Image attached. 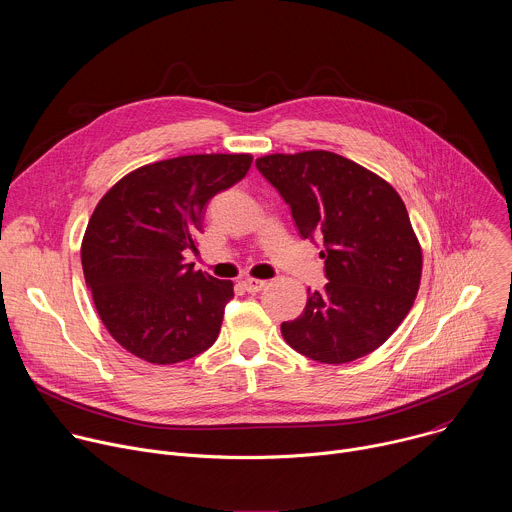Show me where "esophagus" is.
Here are the masks:
<instances>
[{
  "instance_id": "obj_1",
  "label": "esophagus",
  "mask_w": 512,
  "mask_h": 512,
  "mask_svg": "<svg viewBox=\"0 0 512 512\" xmlns=\"http://www.w3.org/2000/svg\"><path fill=\"white\" fill-rule=\"evenodd\" d=\"M241 285H243V289H245V291H249V294H257V291H261V289L267 285V281L247 277V279H243V281H241Z\"/></svg>"
}]
</instances>
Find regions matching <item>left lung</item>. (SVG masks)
I'll return each instance as SVG.
<instances>
[{
	"label": "left lung",
	"mask_w": 512,
	"mask_h": 512,
	"mask_svg": "<svg viewBox=\"0 0 512 512\" xmlns=\"http://www.w3.org/2000/svg\"><path fill=\"white\" fill-rule=\"evenodd\" d=\"M257 170L289 204L304 239H320L328 283L308 289L304 312L281 324L300 354L344 364L377 350L409 314L421 281V245L397 190L332 152L271 154Z\"/></svg>",
	"instance_id": "1"
}]
</instances>
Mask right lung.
Listing matches in <instances>:
<instances>
[{
  "label": "right lung",
  "instance_id": "add662e5",
  "mask_svg": "<svg viewBox=\"0 0 512 512\" xmlns=\"http://www.w3.org/2000/svg\"><path fill=\"white\" fill-rule=\"evenodd\" d=\"M251 154H194L141 166L97 204L81 245L87 287L107 332L133 356L176 364L221 332L233 281L184 263L208 200L245 178Z\"/></svg>",
  "mask_w": 512,
  "mask_h": 512
}]
</instances>
